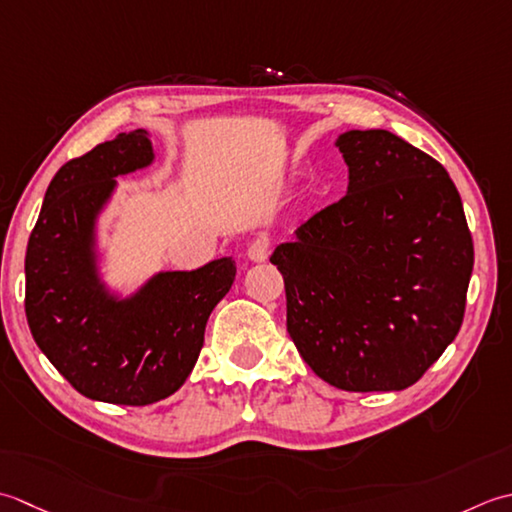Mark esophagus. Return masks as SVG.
<instances>
[{
    "label": "esophagus",
    "instance_id": "34e87169",
    "mask_svg": "<svg viewBox=\"0 0 512 512\" xmlns=\"http://www.w3.org/2000/svg\"><path fill=\"white\" fill-rule=\"evenodd\" d=\"M269 252H271V241H269V236L263 234V236L254 238L252 245H249V249H247V256L252 258L254 263H265Z\"/></svg>",
    "mask_w": 512,
    "mask_h": 512
}]
</instances>
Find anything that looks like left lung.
Returning <instances> with one entry per match:
<instances>
[{
    "mask_svg": "<svg viewBox=\"0 0 512 512\" xmlns=\"http://www.w3.org/2000/svg\"><path fill=\"white\" fill-rule=\"evenodd\" d=\"M336 145L347 194L269 258L285 280L287 331L331 387L402 391L462 327L471 229L433 156L389 130H349Z\"/></svg>",
    "mask_w": 512,
    "mask_h": 512,
    "instance_id": "obj_1",
    "label": "left lung"
}]
</instances>
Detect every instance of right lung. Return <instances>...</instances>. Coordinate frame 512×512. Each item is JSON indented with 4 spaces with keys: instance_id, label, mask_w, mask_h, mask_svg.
Returning <instances> with one entry per match:
<instances>
[{
    "instance_id": "1",
    "label": "right lung",
    "mask_w": 512,
    "mask_h": 512,
    "mask_svg": "<svg viewBox=\"0 0 512 512\" xmlns=\"http://www.w3.org/2000/svg\"><path fill=\"white\" fill-rule=\"evenodd\" d=\"M145 130L123 132L61 165L26 249V318L37 347L90 400L145 406L183 387L212 309L234 283L232 258L165 271L137 296H108L95 274L92 227L114 176L150 165Z\"/></svg>"
}]
</instances>
